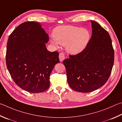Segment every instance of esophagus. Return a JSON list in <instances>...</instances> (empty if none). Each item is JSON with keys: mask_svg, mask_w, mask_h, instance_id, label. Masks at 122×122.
Listing matches in <instances>:
<instances>
[{"mask_svg": "<svg viewBox=\"0 0 122 122\" xmlns=\"http://www.w3.org/2000/svg\"><path fill=\"white\" fill-rule=\"evenodd\" d=\"M65 54L63 53H60L59 54V59H60V61L61 62H62L64 60H65Z\"/></svg>", "mask_w": 122, "mask_h": 122, "instance_id": "1", "label": "esophagus"}]
</instances>
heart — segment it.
Wrapping results in <instances>:
<instances>
[{"instance_id": "heart-1", "label": "heart", "mask_w": 122, "mask_h": 122, "mask_svg": "<svg viewBox=\"0 0 122 122\" xmlns=\"http://www.w3.org/2000/svg\"><path fill=\"white\" fill-rule=\"evenodd\" d=\"M53 36L56 41L51 39V43L58 47L59 44L66 46L69 53L77 54L85 49L89 43L91 35L87 29L72 25L60 26L54 29Z\"/></svg>"}]
</instances>
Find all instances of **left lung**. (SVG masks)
Returning <instances> with one entry per match:
<instances>
[{
  "label": "left lung",
  "instance_id": "1",
  "mask_svg": "<svg viewBox=\"0 0 122 122\" xmlns=\"http://www.w3.org/2000/svg\"><path fill=\"white\" fill-rule=\"evenodd\" d=\"M92 34L85 49L63 61L67 81L76 91L92 92L105 84L111 74L114 61V51L109 34L94 21Z\"/></svg>",
  "mask_w": 122,
  "mask_h": 122
}]
</instances>
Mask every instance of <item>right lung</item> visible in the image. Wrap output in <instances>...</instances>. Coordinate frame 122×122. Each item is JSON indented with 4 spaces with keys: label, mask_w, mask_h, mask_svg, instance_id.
I'll list each match as a JSON object with an SVG mask.
<instances>
[{
    "label": "right lung",
    "mask_w": 122,
    "mask_h": 122,
    "mask_svg": "<svg viewBox=\"0 0 122 122\" xmlns=\"http://www.w3.org/2000/svg\"><path fill=\"white\" fill-rule=\"evenodd\" d=\"M49 38L41 23L29 21L21 24L9 36L6 65L13 81L22 89L41 93L50 87V76L59 53L47 51Z\"/></svg>",
    "instance_id": "obj_1"
}]
</instances>
